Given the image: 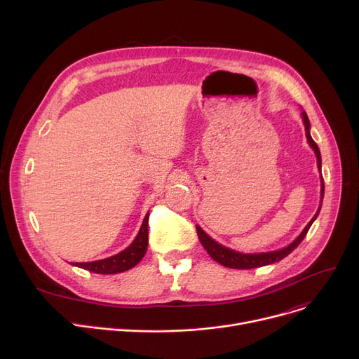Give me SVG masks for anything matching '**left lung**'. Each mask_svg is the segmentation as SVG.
I'll return each instance as SVG.
<instances>
[{
  "mask_svg": "<svg viewBox=\"0 0 359 359\" xmlns=\"http://www.w3.org/2000/svg\"><path fill=\"white\" fill-rule=\"evenodd\" d=\"M303 121H304V126H306V137H307V141L310 144V147L314 149L316 153V157H317V165H318V170H322V156H320V149L317 147V144L313 141L311 135H310V121H309V116L307 113L303 111ZM323 196H325V182H323V177H322V202H323ZM320 208H322V205L318 206V210L316 212V215L313 217V219L306 225V229L301 231V234L290 244V246L280 249V250H276V252H268V253H253V255H244V253H238V252H234L231 249H227L221 246V244H218L215 240H212L208 234H206L199 225H196V233H198V237H199V241L202 243L203 249L210 253V256L221 263L222 266L225 268H231V269H253V268H260V266H266V265H271V263H275V262H279L284 259L285 256H288L294 249L298 248V244L304 240V237L307 236L311 224L314 222V219L317 218L318 212H320Z\"/></svg>",
  "mask_w": 359,
  "mask_h": 359,
  "instance_id": "left-lung-1",
  "label": "left lung"
}]
</instances>
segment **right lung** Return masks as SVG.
Returning a JSON list of instances; mask_svg holds the SVG:
<instances>
[{
  "label": "right lung",
  "mask_w": 359,
  "mask_h": 359,
  "mask_svg": "<svg viewBox=\"0 0 359 359\" xmlns=\"http://www.w3.org/2000/svg\"><path fill=\"white\" fill-rule=\"evenodd\" d=\"M148 214L145 215L142 225L140 229L138 236L135 240L132 241L129 248H126L123 252L110 256L103 260H96V262H83V263H72L74 266H79L81 269L94 272V273H103V275H110V273H121L125 272L130 268H134L137 263L141 262L147 252L148 246Z\"/></svg>",
  "instance_id": "right-lung-1"
}]
</instances>
